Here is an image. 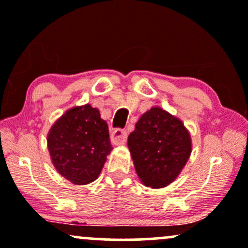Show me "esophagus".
Masks as SVG:
<instances>
[{
    "label": "esophagus",
    "mask_w": 248,
    "mask_h": 248,
    "mask_svg": "<svg viewBox=\"0 0 248 248\" xmlns=\"http://www.w3.org/2000/svg\"><path fill=\"white\" fill-rule=\"evenodd\" d=\"M127 140V132L124 129H115L110 134V141L113 144H124Z\"/></svg>",
    "instance_id": "obj_1"
}]
</instances>
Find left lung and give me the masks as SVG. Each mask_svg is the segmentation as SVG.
<instances>
[{
	"label": "left lung",
	"instance_id": "obj_1",
	"mask_svg": "<svg viewBox=\"0 0 248 248\" xmlns=\"http://www.w3.org/2000/svg\"><path fill=\"white\" fill-rule=\"evenodd\" d=\"M128 148L142 184L161 189L172 183L186 167L192 142L181 119L155 106L136 122L128 136Z\"/></svg>",
	"mask_w": 248,
	"mask_h": 248
}]
</instances>
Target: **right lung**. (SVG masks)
I'll use <instances>...</instances> for the list:
<instances>
[{"mask_svg":"<svg viewBox=\"0 0 248 248\" xmlns=\"http://www.w3.org/2000/svg\"><path fill=\"white\" fill-rule=\"evenodd\" d=\"M46 140L56 170L76 186L95 181L112 152L107 122L90 104L67 109L50 128Z\"/></svg>","mask_w":248,"mask_h":248,"instance_id":"1","label":"right lung"}]
</instances>
